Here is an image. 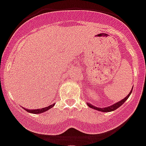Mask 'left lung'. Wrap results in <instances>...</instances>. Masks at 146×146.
Masks as SVG:
<instances>
[{
    "mask_svg": "<svg viewBox=\"0 0 146 146\" xmlns=\"http://www.w3.org/2000/svg\"><path fill=\"white\" fill-rule=\"evenodd\" d=\"M132 90H133V88H132ZM132 90H131V92H130L129 94H128V96H126V97H125L124 99H123V100H121V101L118 102H117V103H115L114 105H111V106H108V107H106V108H102L95 107V106H94V105H92L91 104H90V103H88V106H89V108H94V109H95V110H97V111H102V112H111V111H114V110H116V109H117V108H118L120 107L121 105H122V104L124 103V102L126 101V100H128V98L129 97L130 95H131V94Z\"/></svg>",
    "mask_w": 146,
    "mask_h": 146,
    "instance_id": "1",
    "label": "left lung"
}]
</instances>
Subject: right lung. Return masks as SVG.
Returning a JSON list of instances; mask_svg holds the SVG:
<instances>
[{"label": "right lung", "mask_w": 146, "mask_h": 146, "mask_svg": "<svg viewBox=\"0 0 146 146\" xmlns=\"http://www.w3.org/2000/svg\"><path fill=\"white\" fill-rule=\"evenodd\" d=\"M54 106V104L53 105H50V106H48V107H46V108H40V109H35V110H29V109H27L26 108L25 110L27 112H29V113H43V112H44V111H48V110H50L51 108H52Z\"/></svg>", "instance_id": "obj_1"}]
</instances>
